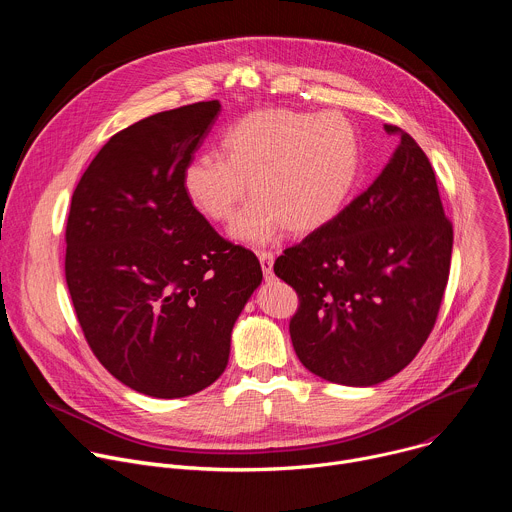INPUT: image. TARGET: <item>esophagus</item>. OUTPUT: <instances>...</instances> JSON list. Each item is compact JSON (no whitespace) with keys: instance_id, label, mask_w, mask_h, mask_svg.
Segmentation results:
<instances>
[{"instance_id":"obj_1","label":"esophagus","mask_w":512,"mask_h":512,"mask_svg":"<svg viewBox=\"0 0 512 512\" xmlns=\"http://www.w3.org/2000/svg\"><path fill=\"white\" fill-rule=\"evenodd\" d=\"M257 257H259L263 275H265L267 279H271V277H273V261H275L273 253H269V251H257Z\"/></svg>"}]
</instances>
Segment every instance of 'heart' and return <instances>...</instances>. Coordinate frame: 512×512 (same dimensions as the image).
Listing matches in <instances>:
<instances>
[{
	"instance_id": "b5f03b06",
	"label": "heart",
	"mask_w": 512,
	"mask_h": 512,
	"mask_svg": "<svg viewBox=\"0 0 512 512\" xmlns=\"http://www.w3.org/2000/svg\"><path fill=\"white\" fill-rule=\"evenodd\" d=\"M223 156H192L182 170L190 206L210 223H227L231 239L265 245L281 229L308 235L340 214L360 174V139L340 113L259 109L221 137Z\"/></svg>"
}]
</instances>
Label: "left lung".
<instances>
[{
    "instance_id": "left-lung-1",
    "label": "left lung",
    "mask_w": 512,
    "mask_h": 512,
    "mask_svg": "<svg viewBox=\"0 0 512 512\" xmlns=\"http://www.w3.org/2000/svg\"><path fill=\"white\" fill-rule=\"evenodd\" d=\"M385 129L399 145L377 180L273 265L300 298L289 322L300 362L346 387H373L407 367L450 275L454 233L433 168L409 133Z\"/></svg>"
}]
</instances>
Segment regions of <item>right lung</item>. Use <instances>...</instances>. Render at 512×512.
Masks as SVG:
<instances>
[{"mask_svg": "<svg viewBox=\"0 0 512 512\" xmlns=\"http://www.w3.org/2000/svg\"><path fill=\"white\" fill-rule=\"evenodd\" d=\"M221 113L202 101L115 133L72 194L66 285L103 367L137 393L178 399L221 377L263 271L186 200L182 170Z\"/></svg>", "mask_w": 512, "mask_h": 512, "instance_id": "1", "label": "right lung"}]
</instances>
